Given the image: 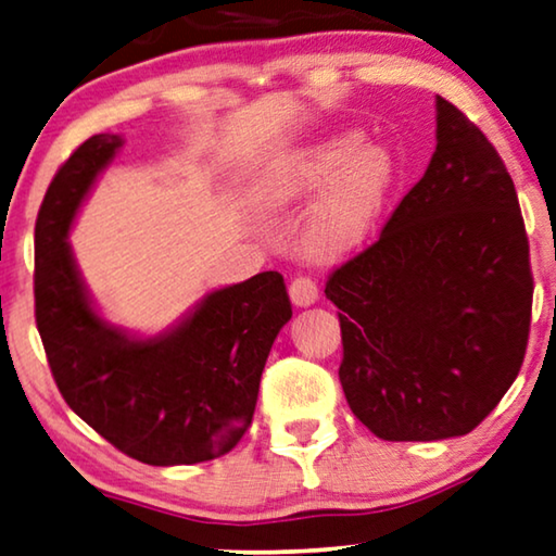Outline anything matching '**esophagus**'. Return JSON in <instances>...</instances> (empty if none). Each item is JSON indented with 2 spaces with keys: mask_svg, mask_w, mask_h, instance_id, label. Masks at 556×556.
Instances as JSON below:
<instances>
[{
  "mask_svg": "<svg viewBox=\"0 0 556 556\" xmlns=\"http://www.w3.org/2000/svg\"><path fill=\"white\" fill-rule=\"evenodd\" d=\"M289 296L296 306H309L319 300V289L309 277H296L289 285Z\"/></svg>",
  "mask_w": 556,
  "mask_h": 556,
  "instance_id": "34e87169",
  "label": "esophagus"
}]
</instances>
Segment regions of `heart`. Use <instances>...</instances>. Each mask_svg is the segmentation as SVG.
<instances>
[{"label": "heart", "instance_id": "b5f03b06", "mask_svg": "<svg viewBox=\"0 0 556 556\" xmlns=\"http://www.w3.org/2000/svg\"><path fill=\"white\" fill-rule=\"evenodd\" d=\"M394 177L392 149L379 142L359 144L350 131L281 162L262 185V202L275 210L300 204L329 181L304 222L302 244L314 260H339L367 242Z\"/></svg>", "mask_w": 556, "mask_h": 556}]
</instances>
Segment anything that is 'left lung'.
<instances>
[{"instance_id": "1", "label": "left lung", "mask_w": 556, "mask_h": 556, "mask_svg": "<svg viewBox=\"0 0 556 556\" xmlns=\"http://www.w3.org/2000/svg\"><path fill=\"white\" fill-rule=\"evenodd\" d=\"M532 292L515 181L482 129L437 97L425 177L327 279L354 417L387 442L469 434L519 375Z\"/></svg>"}]
</instances>
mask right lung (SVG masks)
Listing matches in <instances>:
<instances>
[{"label":"right lung","instance_id":"add662e5","mask_svg":"<svg viewBox=\"0 0 556 556\" xmlns=\"http://www.w3.org/2000/svg\"><path fill=\"white\" fill-rule=\"evenodd\" d=\"M124 144L94 135L49 185L35 227V317L64 402L97 434L152 467L231 452L292 304L279 271L214 289L177 325L135 337L99 317L66 242L81 202Z\"/></svg>","mask_w":556,"mask_h":556}]
</instances>
